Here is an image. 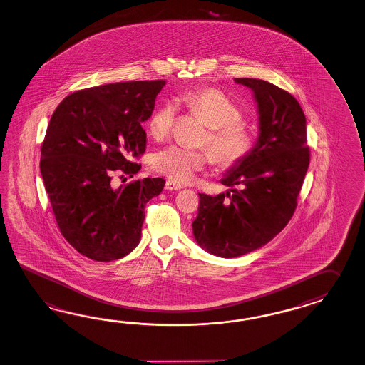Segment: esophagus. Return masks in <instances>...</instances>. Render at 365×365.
I'll return each instance as SVG.
<instances>
[{"mask_svg":"<svg viewBox=\"0 0 365 365\" xmlns=\"http://www.w3.org/2000/svg\"><path fill=\"white\" fill-rule=\"evenodd\" d=\"M181 187H181L180 184L172 181V180H167V182H165V189H167V190H180Z\"/></svg>","mask_w":365,"mask_h":365,"instance_id":"obj_1","label":"esophagus"}]
</instances>
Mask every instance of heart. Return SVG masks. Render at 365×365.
Wrapping results in <instances>:
<instances>
[{
  "label": "heart",
  "mask_w": 365,
  "mask_h": 365,
  "mask_svg": "<svg viewBox=\"0 0 365 365\" xmlns=\"http://www.w3.org/2000/svg\"><path fill=\"white\" fill-rule=\"evenodd\" d=\"M187 110L207 125L202 145L206 150H192L181 145H168L158 150L152 158V168L176 182H187L213 159L221 168H232L250 156L255 139L243 125L242 110L215 87H197L182 96ZM176 108L165 102L150 115L148 132L153 139H164L168 135Z\"/></svg>",
  "instance_id": "1"
}]
</instances>
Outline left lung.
Masks as SVG:
<instances>
[{"instance_id":"8db88e82","label":"left lung","mask_w":365,"mask_h":365,"mask_svg":"<svg viewBox=\"0 0 365 365\" xmlns=\"http://www.w3.org/2000/svg\"><path fill=\"white\" fill-rule=\"evenodd\" d=\"M234 81L254 93L259 138L250 156L221 180L232 193H198V215L192 224L197 243L224 258L252 252L281 233L297 209L309 164L306 116L299 102L262 79Z\"/></svg>"}]
</instances>
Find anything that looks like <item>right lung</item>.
<instances>
[{
  "mask_svg": "<svg viewBox=\"0 0 365 365\" xmlns=\"http://www.w3.org/2000/svg\"><path fill=\"white\" fill-rule=\"evenodd\" d=\"M165 81L103 84L67 95L41 147V173L66 241L90 259L125 257L140 241L144 206L165 185L161 178L113 187V173L133 178L145 152V122Z\"/></svg>",
  "mask_w": 365,
  "mask_h": 365,
  "instance_id": "obj_1",
  "label": "right lung"
}]
</instances>
